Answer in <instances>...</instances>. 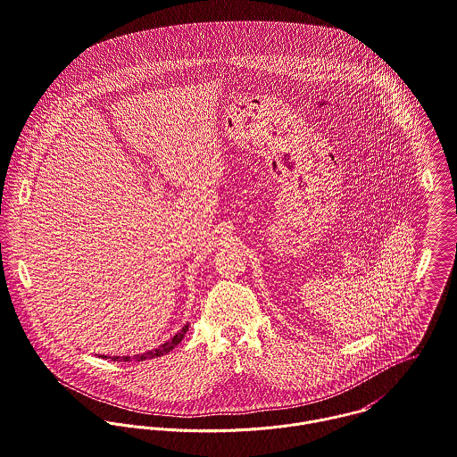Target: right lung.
<instances>
[{
  "instance_id": "add662e5",
  "label": "right lung",
  "mask_w": 457,
  "mask_h": 457,
  "mask_svg": "<svg viewBox=\"0 0 457 457\" xmlns=\"http://www.w3.org/2000/svg\"><path fill=\"white\" fill-rule=\"evenodd\" d=\"M186 331H187V324L179 331V333H175L168 342H164V344H161L159 347H155L154 351H149V353H144V354H137V356H113L112 360L115 361V360H124V361H144V360H151V358H155V356H162V354H166V353H170L171 349H175L179 344H180V340L184 338V335H186ZM103 358H108V356H103Z\"/></svg>"
}]
</instances>
